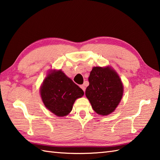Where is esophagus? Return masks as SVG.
<instances>
[{
    "label": "esophagus",
    "instance_id": "obj_1",
    "mask_svg": "<svg viewBox=\"0 0 160 160\" xmlns=\"http://www.w3.org/2000/svg\"><path fill=\"white\" fill-rule=\"evenodd\" d=\"M80 88L84 91V92H85V86H84V84H82V85H80Z\"/></svg>",
    "mask_w": 160,
    "mask_h": 160
}]
</instances>
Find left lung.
<instances>
[{"mask_svg":"<svg viewBox=\"0 0 160 160\" xmlns=\"http://www.w3.org/2000/svg\"><path fill=\"white\" fill-rule=\"evenodd\" d=\"M89 82L85 95L93 110L102 116L113 112L123 93V84L117 72L110 67H93Z\"/></svg>","mask_w":160,"mask_h":160,"instance_id":"8db88e82","label":"left lung"}]
</instances>
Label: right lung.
Wrapping results in <instances>:
<instances>
[{"mask_svg":"<svg viewBox=\"0 0 160 160\" xmlns=\"http://www.w3.org/2000/svg\"><path fill=\"white\" fill-rule=\"evenodd\" d=\"M46 108L58 117L70 113L76 100L84 95L82 89L61 70L50 71L40 89Z\"/></svg>","mask_w":160,"mask_h":160,"instance_id":"obj_1","label":"right lung"}]
</instances>
